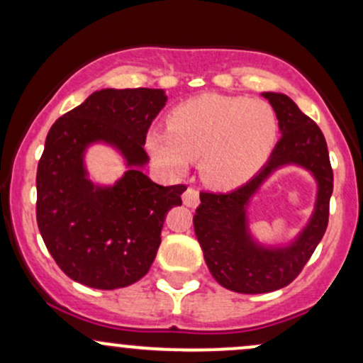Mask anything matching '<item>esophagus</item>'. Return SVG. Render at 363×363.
I'll return each mask as SVG.
<instances>
[{"label": "esophagus", "instance_id": "1", "mask_svg": "<svg viewBox=\"0 0 363 363\" xmlns=\"http://www.w3.org/2000/svg\"><path fill=\"white\" fill-rule=\"evenodd\" d=\"M182 203L189 208H196L199 205V193L193 187H187L186 193L182 194Z\"/></svg>", "mask_w": 363, "mask_h": 363}]
</instances>
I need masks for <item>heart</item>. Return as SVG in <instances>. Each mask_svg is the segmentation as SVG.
Returning <instances> with one entry per match:
<instances>
[{"instance_id":"1","label":"heart","mask_w":363,"mask_h":363,"mask_svg":"<svg viewBox=\"0 0 363 363\" xmlns=\"http://www.w3.org/2000/svg\"><path fill=\"white\" fill-rule=\"evenodd\" d=\"M278 121L261 99L203 95L169 116L167 131L153 129L147 145L172 174H184L199 160L206 184L234 189L259 172L274 147Z\"/></svg>"}]
</instances>
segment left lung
<instances>
[{
  "mask_svg": "<svg viewBox=\"0 0 363 363\" xmlns=\"http://www.w3.org/2000/svg\"><path fill=\"white\" fill-rule=\"evenodd\" d=\"M278 119L281 138L264 167L230 193H201L193 216L194 232L210 273L237 294H268L297 278L323 239L333 194L328 145L318 124L298 109L289 95L262 91ZM295 164L316 181L315 210L308 223L286 243H261L248 225V206L265 179L278 168Z\"/></svg>",
  "mask_w": 363,
  "mask_h": 363,
  "instance_id": "left-lung-1",
  "label": "left lung"
}]
</instances>
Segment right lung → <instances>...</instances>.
<instances>
[{
    "label": "right lung",
    "instance_id": "add662e5",
    "mask_svg": "<svg viewBox=\"0 0 363 363\" xmlns=\"http://www.w3.org/2000/svg\"><path fill=\"white\" fill-rule=\"evenodd\" d=\"M167 102L160 89H102L49 129L37 167V225L57 266L90 289L129 286L155 259L165 216L186 186H160L143 169L145 140ZM111 146L125 174L112 185L89 177L86 152Z\"/></svg>",
    "mask_w": 363,
    "mask_h": 363
}]
</instances>
